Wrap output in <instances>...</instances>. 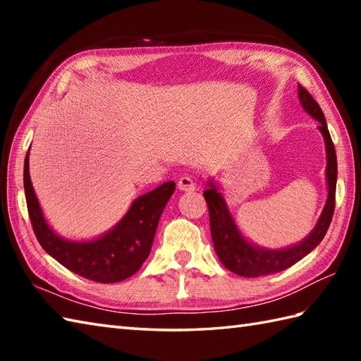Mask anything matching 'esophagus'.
I'll return each mask as SVG.
<instances>
[{"mask_svg":"<svg viewBox=\"0 0 361 361\" xmlns=\"http://www.w3.org/2000/svg\"><path fill=\"white\" fill-rule=\"evenodd\" d=\"M178 189L183 192H192V190H195V183L189 176H181L178 181Z\"/></svg>","mask_w":361,"mask_h":361,"instance_id":"obj_1","label":"esophagus"}]
</instances>
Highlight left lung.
Segmentation results:
<instances>
[{"mask_svg": "<svg viewBox=\"0 0 361 361\" xmlns=\"http://www.w3.org/2000/svg\"><path fill=\"white\" fill-rule=\"evenodd\" d=\"M298 97L304 111L319 122V133L324 137L326 144V185H327V200L315 228L304 237L301 242L290 245L286 248H264L248 240L237 226L231 214V209L225 200L219 183L212 178L208 180V189L204 190V198L209 208V224L211 235L220 262L229 271H233L243 278H259L271 273H278L286 268L295 265L315 250L319 242L324 239L332 221L335 209V189H336V153L332 142L331 133L326 124L324 113L318 102L310 96V93L301 85H298Z\"/></svg>", "mask_w": 361, "mask_h": 361, "instance_id": "8db88e82", "label": "left lung"}]
</instances>
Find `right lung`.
Segmentation results:
<instances>
[{
  "label": "right lung",
  "mask_w": 361,
  "mask_h": 361,
  "mask_svg": "<svg viewBox=\"0 0 361 361\" xmlns=\"http://www.w3.org/2000/svg\"><path fill=\"white\" fill-rule=\"evenodd\" d=\"M25 194L37 240L57 262L83 278L113 283L133 276L149 257L158 221L175 183L167 181L155 190L137 197L126 216L109 231L91 240H68L46 221L29 175V152L25 158Z\"/></svg>",
  "instance_id": "right-lung-1"
}]
</instances>
